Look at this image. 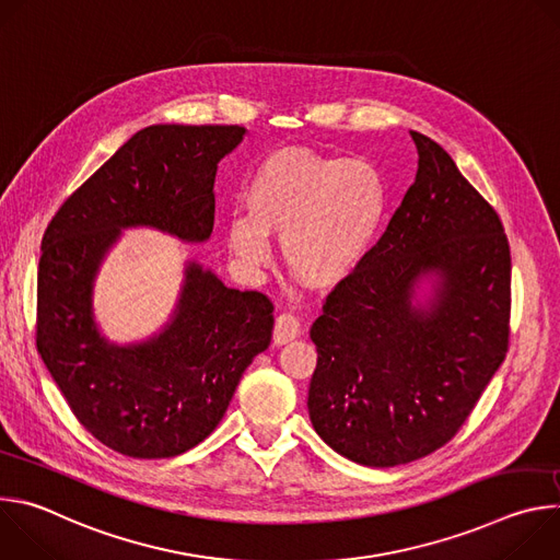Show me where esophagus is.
I'll return each instance as SVG.
<instances>
[{"instance_id":"esophagus-1","label":"esophagus","mask_w":560,"mask_h":560,"mask_svg":"<svg viewBox=\"0 0 560 560\" xmlns=\"http://www.w3.org/2000/svg\"><path fill=\"white\" fill-rule=\"evenodd\" d=\"M299 335H301V324L296 322L294 314L283 312V314L277 316V322H275V335H272L275 346H285V343H290L292 339H296Z\"/></svg>"}]
</instances>
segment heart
<instances>
[{"label":"heart","mask_w":560,"mask_h":560,"mask_svg":"<svg viewBox=\"0 0 560 560\" xmlns=\"http://www.w3.org/2000/svg\"><path fill=\"white\" fill-rule=\"evenodd\" d=\"M248 217L225 223L236 264L259 272L272 264L270 238L296 281L328 292L346 283L370 255L387 210L381 173L365 159H341L305 148L270 152L253 173Z\"/></svg>","instance_id":"obj_1"}]
</instances>
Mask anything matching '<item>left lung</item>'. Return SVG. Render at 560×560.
I'll use <instances>...</instances> for the list:
<instances>
[{
  "label": "left lung",
  "mask_w": 560,
  "mask_h": 560,
  "mask_svg": "<svg viewBox=\"0 0 560 560\" xmlns=\"http://www.w3.org/2000/svg\"><path fill=\"white\" fill-rule=\"evenodd\" d=\"M415 184L310 339V421L335 452L394 467L445 445L501 368L510 244L494 208L430 137L410 130Z\"/></svg>",
  "instance_id": "left-lung-1"
}]
</instances>
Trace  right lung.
I'll return each instance as SVG.
<instances>
[{
  "instance_id": "1",
  "label": "right lung",
  "mask_w": 560,
  "mask_h": 560,
  "mask_svg": "<svg viewBox=\"0 0 560 560\" xmlns=\"http://www.w3.org/2000/svg\"><path fill=\"white\" fill-rule=\"evenodd\" d=\"M244 126L154 124L132 135L59 208L37 272V350L72 415L106 447L168 458L223 419L242 374L272 339V303L228 288L190 259L162 330L115 343L100 330L95 281L124 230L206 244L219 162Z\"/></svg>"
}]
</instances>
